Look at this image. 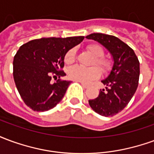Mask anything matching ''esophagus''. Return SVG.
I'll use <instances>...</instances> for the list:
<instances>
[{
	"instance_id": "esophagus-1",
	"label": "esophagus",
	"mask_w": 154,
	"mask_h": 154,
	"mask_svg": "<svg viewBox=\"0 0 154 154\" xmlns=\"http://www.w3.org/2000/svg\"><path fill=\"white\" fill-rule=\"evenodd\" d=\"M81 85H82L84 88H87V87H88V85H87V84L85 83H82V82H81Z\"/></svg>"
}]
</instances>
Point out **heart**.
<instances>
[{
	"mask_svg": "<svg viewBox=\"0 0 154 154\" xmlns=\"http://www.w3.org/2000/svg\"><path fill=\"white\" fill-rule=\"evenodd\" d=\"M87 50L91 55L95 57L93 65H97L100 70L105 72H107L111 68V63L106 58H104V49L100 45L97 44H89L87 47ZM76 51L74 48H72L67 51L65 55L64 61L67 64L72 63L75 60ZM68 77L70 79L76 82H80L82 83H89L91 81L96 80L100 76V70L96 67L85 68L80 66H73L69 68L68 70Z\"/></svg>",
	"mask_w": 154,
	"mask_h": 154,
	"instance_id": "1",
	"label": "heart"
}]
</instances>
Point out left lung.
Listing matches in <instances>:
<instances>
[{
    "label": "left lung",
    "instance_id": "8db88e82",
    "mask_svg": "<svg viewBox=\"0 0 154 154\" xmlns=\"http://www.w3.org/2000/svg\"><path fill=\"white\" fill-rule=\"evenodd\" d=\"M86 38L102 44L113 57V67L109 76L101 81L106 86V90H100L98 97L89 100L95 112L106 117L113 116L124 110L137 90L139 59L132 48L116 36L94 33Z\"/></svg>",
    "mask_w": 154,
    "mask_h": 154
}]
</instances>
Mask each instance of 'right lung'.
I'll return each instance as SVG.
<instances>
[{
  "instance_id": "right-lung-1",
  "label": "right lung",
  "mask_w": 154,
  "mask_h": 154,
  "mask_svg": "<svg viewBox=\"0 0 154 154\" xmlns=\"http://www.w3.org/2000/svg\"><path fill=\"white\" fill-rule=\"evenodd\" d=\"M83 39L84 36L42 38L20 47L13 61V77L27 106L35 111H46L60 102L72 82L60 79L66 76L62 70L64 57ZM53 78L58 79L54 84Z\"/></svg>"
}]
</instances>
